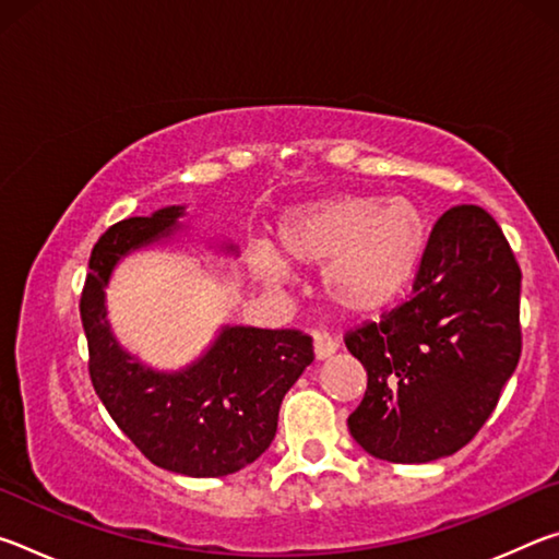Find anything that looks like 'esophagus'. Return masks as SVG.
I'll return each mask as SVG.
<instances>
[{
    "label": "esophagus",
    "mask_w": 559,
    "mask_h": 559,
    "mask_svg": "<svg viewBox=\"0 0 559 559\" xmlns=\"http://www.w3.org/2000/svg\"><path fill=\"white\" fill-rule=\"evenodd\" d=\"M337 353V343L333 337H328V335H316V340H313V355H316V359L320 362V359H328V357H333Z\"/></svg>",
    "instance_id": "obj_1"
}]
</instances>
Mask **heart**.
<instances>
[{
  "instance_id": "heart-1",
  "label": "heart",
  "mask_w": 559,
  "mask_h": 559,
  "mask_svg": "<svg viewBox=\"0 0 559 559\" xmlns=\"http://www.w3.org/2000/svg\"><path fill=\"white\" fill-rule=\"evenodd\" d=\"M427 241V214L406 197L335 194L283 214L271 249L249 251V269L263 288L278 290L286 266H323L318 288L328 306L347 318H372L412 288Z\"/></svg>"
}]
</instances>
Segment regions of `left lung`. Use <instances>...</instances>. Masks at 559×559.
<instances>
[{"label": "left lung", "mask_w": 559, "mask_h": 559, "mask_svg": "<svg viewBox=\"0 0 559 559\" xmlns=\"http://www.w3.org/2000/svg\"><path fill=\"white\" fill-rule=\"evenodd\" d=\"M520 278L486 210L441 216L414 298L345 340L367 370L347 429L370 456L429 463L476 437L520 359Z\"/></svg>", "instance_id": "1"}]
</instances>
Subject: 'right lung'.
I'll list each match as a JSON object with an SVG mask.
<instances>
[{
    "mask_svg": "<svg viewBox=\"0 0 559 559\" xmlns=\"http://www.w3.org/2000/svg\"><path fill=\"white\" fill-rule=\"evenodd\" d=\"M185 216L187 204H173L110 226L91 251L81 320L93 386L122 433L159 468L219 478L271 447L283 396L313 362V340L298 330L222 325L204 353L179 370H157L122 347L106 293L122 259L177 241H192L214 257H239L222 236L192 239L179 222Z\"/></svg>",
    "mask_w": 559,
    "mask_h": 559,
    "instance_id": "obj_1",
    "label": "right lung"
}]
</instances>
